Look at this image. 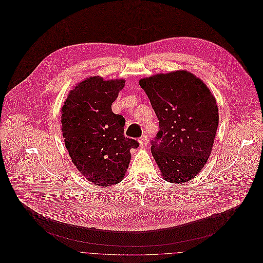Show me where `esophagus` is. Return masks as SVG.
I'll return each mask as SVG.
<instances>
[{
  "label": "esophagus",
  "mask_w": 263,
  "mask_h": 263,
  "mask_svg": "<svg viewBox=\"0 0 263 263\" xmlns=\"http://www.w3.org/2000/svg\"><path fill=\"white\" fill-rule=\"evenodd\" d=\"M139 143H140V147H142V148L146 147L147 144H148V137H147V135H143V136L139 139Z\"/></svg>",
  "instance_id": "1"
}]
</instances>
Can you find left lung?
<instances>
[{
    "mask_svg": "<svg viewBox=\"0 0 263 263\" xmlns=\"http://www.w3.org/2000/svg\"><path fill=\"white\" fill-rule=\"evenodd\" d=\"M159 120L151 151L162 176L183 183L198 174L215 141L219 109L210 89L186 71L140 80Z\"/></svg>",
    "mask_w": 263,
    "mask_h": 263,
    "instance_id": "left-lung-1",
    "label": "left lung"
}]
</instances>
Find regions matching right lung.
I'll return each mask as SVG.
<instances>
[{
  "label": "right lung",
  "mask_w": 263,
  "mask_h": 263,
  "mask_svg": "<svg viewBox=\"0 0 263 263\" xmlns=\"http://www.w3.org/2000/svg\"><path fill=\"white\" fill-rule=\"evenodd\" d=\"M124 83L90 77L70 92L62 108L65 146L77 169L98 186L121 181L130 149L139 147L136 140L123 136L124 117L111 109Z\"/></svg>",
  "instance_id": "add662e5"
}]
</instances>
